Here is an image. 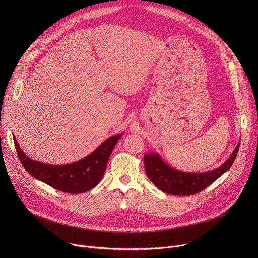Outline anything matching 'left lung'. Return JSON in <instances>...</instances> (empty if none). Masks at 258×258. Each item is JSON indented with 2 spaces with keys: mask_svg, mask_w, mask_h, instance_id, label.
I'll list each match as a JSON object with an SVG mask.
<instances>
[{
  "mask_svg": "<svg viewBox=\"0 0 258 258\" xmlns=\"http://www.w3.org/2000/svg\"><path fill=\"white\" fill-rule=\"evenodd\" d=\"M240 143L230 158L219 167L207 172H183L166 164L157 153L144 155L145 170L154 185L164 193L171 195H192L201 192L222 176L233 165Z\"/></svg>",
  "mask_w": 258,
  "mask_h": 258,
  "instance_id": "8db88e82",
  "label": "left lung"
}]
</instances>
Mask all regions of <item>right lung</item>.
I'll list each match as a JSON object with an SVG mask.
<instances>
[{
	"mask_svg": "<svg viewBox=\"0 0 258 258\" xmlns=\"http://www.w3.org/2000/svg\"><path fill=\"white\" fill-rule=\"evenodd\" d=\"M122 134L108 138L87 157L65 165H51L30 159L21 150L15 137L14 144L19 160L34 178L64 193L80 194L95 188L102 179L108 159Z\"/></svg>",
	"mask_w": 258,
	"mask_h": 258,
	"instance_id": "obj_1",
	"label": "right lung"
}]
</instances>
